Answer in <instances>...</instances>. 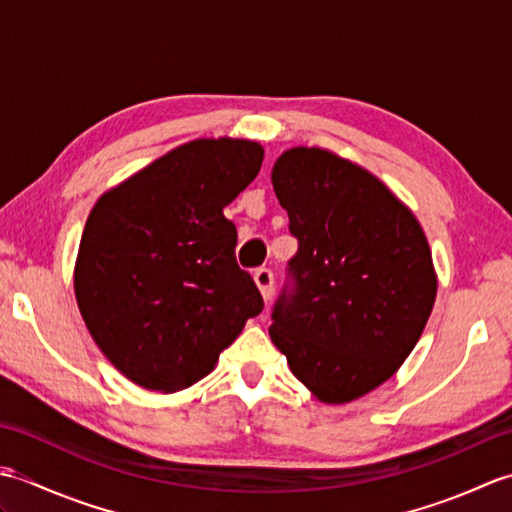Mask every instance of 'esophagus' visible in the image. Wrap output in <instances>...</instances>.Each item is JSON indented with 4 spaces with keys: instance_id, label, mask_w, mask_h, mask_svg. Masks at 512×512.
Instances as JSON below:
<instances>
[{
    "instance_id": "1",
    "label": "esophagus",
    "mask_w": 512,
    "mask_h": 512,
    "mask_svg": "<svg viewBox=\"0 0 512 512\" xmlns=\"http://www.w3.org/2000/svg\"><path fill=\"white\" fill-rule=\"evenodd\" d=\"M255 284L259 288V292H262V295H264V299L268 301L270 295H273V286H275L273 270H270V268H257L255 270Z\"/></svg>"
}]
</instances>
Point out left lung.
<instances>
[{
  "label": "left lung",
  "instance_id": "obj_1",
  "mask_svg": "<svg viewBox=\"0 0 512 512\" xmlns=\"http://www.w3.org/2000/svg\"><path fill=\"white\" fill-rule=\"evenodd\" d=\"M270 180L299 239L270 339L321 402H352L398 372L429 321V242L385 182L328 149L284 151Z\"/></svg>",
  "mask_w": 512,
  "mask_h": 512
}]
</instances>
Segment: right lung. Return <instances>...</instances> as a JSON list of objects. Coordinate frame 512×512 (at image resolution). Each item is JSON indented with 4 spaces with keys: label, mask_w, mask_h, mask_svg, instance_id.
<instances>
[{
    "label": "right lung",
    "mask_w": 512,
    "mask_h": 512,
    "mask_svg": "<svg viewBox=\"0 0 512 512\" xmlns=\"http://www.w3.org/2000/svg\"><path fill=\"white\" fill-rule=\"evenodd\" d=\"M262 160L255 140L198 138L96 200L74 295L94 343L132 383L162 394L191 387L264 310L224 217Z\"/></svg>",
    "instance_id": "1"
}]
</instances>
